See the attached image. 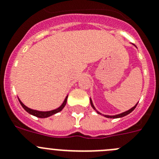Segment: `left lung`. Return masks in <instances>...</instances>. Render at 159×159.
<instances>
[{"label":"left lung","mask_w":159,"mask_h":159,"mask_svg":"<svg viewBox=\"0 0 159 159\" xmlns=\"http://www.w3.org/2000/svg\"><path fill=\"white\" fill-rule=\"evenodd\" d=\"M90 101H91V106H92V107H93V109H94V110H96V109L94 108V105H93L92 101H91V99H90ZM137 104H138V103H137ZM137 104H136L135 106H133V107H132V109H130V110H128V111H125V112H124V113H120V114L114 115V116H109V115H103V114H102V115H103V116H106V117H107V118H119V117H123V116H126V115L129 114V113H130L131 112L133 111V110H135V108H136V106H137ZM96 111H97V110H96ZM97 113H98V114H102V113H100L98 111H97Z\"/></svg>","instance_id":"8db88e82"}]
</instances>
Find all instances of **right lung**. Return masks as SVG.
<instances>
[{"instance_id":"add662e5","label":"right lung","mask_w":159,"mask_h":159,"mask_svg":"<svg viewBox=\"0 0 159 159\" xmlns=\"http://www.w3.org/2000/svg\"><path fill=\"white\" fill-rule=\"evenodd\" d=\"M67 98H68V96H67L66 98H65V101H64V102L62 103V105L60 107H58L57 109H56V110H51V111H38V110H31V109L28 108V107H27V106H25V105L23 104V102H22L21 101H20V99H19V101H20V103L21 104V106H23V108L24 109V110H26V111L27 112V113H29L30 114L33 115V116H37V117H39V118H46V117H48V116H52V115L55 114V113H58V112L61 111L62 110H63V108L65 107V106L66 105V102H67Z\"/></svg>"}]
</instances>
